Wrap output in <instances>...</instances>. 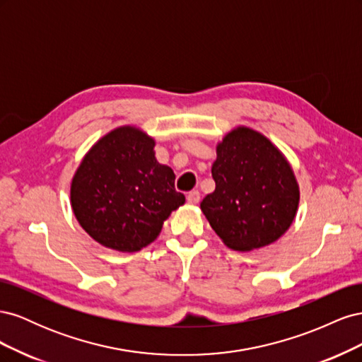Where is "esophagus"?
Masks as SVG:
<instances>
[{
    "label": "esophagus",
    "instance_id": "obj_1",
    "mask_svg": "<svg viewBox=\"0 0 362 362\" xmlns=\"http://www.w3.org/2000/svg\"><path fill=\"white\" fill-rule=\"evenodd\" d=\"M187 201H189L190 204H198V202L201 201V193H199L198 190L190 192V193L187 194Z\"/></svg>",
    "mask_w": 362,
    "mask_h": 362
}]
</instances>
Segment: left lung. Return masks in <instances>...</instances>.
<instances>
[{"instance_id": "left-lung-1", "label": "left lung", "mask_w": 362, "mask_h": 362, "mask_svg": "<svg viewBox=\"0 0 362 362\" xmlns=\"http://www.w3.org/2000/svg\"><path fill=\"white\" fill-rule=\"evenodd\" d=\"M216 190L201 210L234 250L264 247L287 231L299 205V184L282 152L258 131L237 127L216 148Z\"/></svg>"}]
</instances>
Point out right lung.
<instances>
[{"label":"right lung","mask_w":362,"mask_h":362,"mask_svg":"<svg viewBox=\"0 0 362 362\" xmlns=\"http://www.w3.org/2000/svg\"><path fill=\"white\" fill-rule=\"evenodd\" d=\"M156 140L119 127L84 156L71 182V206L95 242L137 252L158 237L163 222L185 202L173 170L156 158Z\"/></svg>","instance_id":"1"}]
</instances>
